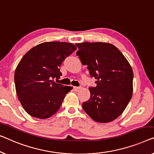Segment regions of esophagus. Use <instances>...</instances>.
<instances>
[{
    "mask_svg": "<svg viewBox=\"0 0 154 154\" xmlns=\"http://www.w3.org/2000/svg\"><path fill=\"white\" fill-rule=\"evenodd\" d=\"M80 88H81V87H77V86L73 87V89H74V91H78Z\"/></svg>",
    "mask_w": 154,
    "mask_h": 154,
    "instance_id": "1",
    "label": "esophagus"
}]
</instances>
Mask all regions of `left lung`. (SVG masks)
Returning a JSON list of instances; mask_svg holds the SVG:
<instances>
[{
    "label": "left lung",
    "instance_id": "1",
    "mask_svg": "<svg viewBox=\"0 0 154 154\" xmlns=\"http://www.w3.org/2000/svg\"><path fill=\"white\" fill-rule=\"evenodd\" d=\"M77 55L91 77L97 81L89 87L90 99L83 102L84 111L93 120L106 123L122 113L131 99L134 72L122 52L110 43H81Z\"/></svg>",
    "mask_w": 154,
    "mask_h": 154
}]
</instances>
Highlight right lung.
Instances as JSON below:
<instances>
[{"label":"right lung","mask_w":154,"mask_h":154,"mask_svg":"<svg viewBox=\"0 0 154 154\" xmlns=\"http://www.w3.org/2000/svg\"><path fill=\"white\" fill-rule=\"evenodd\" d=\"M77 48L66 42H45L24 55L15 70L16 91L20 104L31 116L46 119L60 108L72 87L54 82L59 79L60 67Z\"/></svg>","instance_id":"add662e5"}]
</instances>
